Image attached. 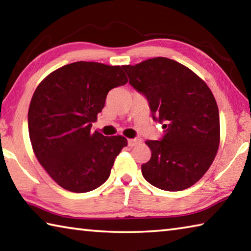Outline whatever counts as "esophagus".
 I'll return each instance as SVG.
<instances>
[{"label":"esophagus","mask_w":251,"mask_h":251,"mask_svg":"<svg viewBox=\"0 0 251 251\" xmlns=\"http://www.w3.org/2000/svg\"><path fill=\"white\" fill-rule=\"evenodd\" d=\"M139 143H141V139H136V138L128 139V146L129 147H134V146H136Z\"/></svg>","instance_id":"obj_1"}]
</instances>
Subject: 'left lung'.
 I'll list each match as a JSON object with an SVG mask.
<instances>
[{
  "label": "left lung",
  "mask_w": 251,
  "mask_h": 251,
  "mask_svg": "<svg viewBox=\"0 0 251 251\" xmlns=\"http://www.w3.org/2000/svg\"><path fill=\"white\" fill-rule=\"evenodd\" d=\"M123 69L131 86L146 97L152 120L165 129L159 141L146 142L151 157L142 165L144 178L168 192L193 186L219 146V112L209 87L188 67L166 57Z\"/></svg>",
  "instance_id": "left-lung-1"
}]
</instances>
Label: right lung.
<instances>
[{
  "label": "right lung",
  "mask_w": 251,
  "mask_h": 251,
  "mask_svg": "<svg viewBox=\"0 0 251 251\" xmlns=\"http://www.w3.org/2000/svg\"><path fill=\"white\" fill-rule=\"evenodd\" d=\"M127 80L121 66L75 62L46 76L34 92L27 116L34 154L64 189L86 193L108 179L127 139L92 133V123L108 92Z\"/></svg>",
  "instance_id": "obj_1"
}]
</instances>
